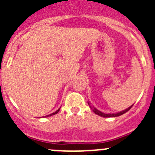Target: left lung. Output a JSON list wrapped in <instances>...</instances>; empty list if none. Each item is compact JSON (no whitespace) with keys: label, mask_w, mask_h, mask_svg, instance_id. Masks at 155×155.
<instances>
[{"label":"left lung","mask_w":155,"mask_h":155,"mask_svg":"<svg viewBox=\"0 0 155 155\" xmlns=\"http://www.w3.org/2000/svg\"><path fill=\"white\" fill-rule=\"evenodd\" d=\"M87 103H88V105H90V102H87ZM132 106L133 105H131L130 107H129L128 109H125V110H124V111H121V112H120V113H102L101 111L96 109L94 107H91V105H90L91 109H92V111L94 112V113H95V114L98 115V116H102V117H105V118H108V117H116V116H121V115H123V114H124V113H127V111L130 110Z\"/></svg>","instance_id":"1"}]
</instances>
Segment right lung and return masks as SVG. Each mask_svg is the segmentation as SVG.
I'll use <instances>...</instances> for the list:
<instances>
[{"label": "right lung", "mask_w": 155, "mask_h": 155, "mask_svg": "<svg viewBox=\"0 0 155 155\" xmlns=\"http://www.w3.org/2000/svg\"><path fill=\"white\" fill-rule=\"evenodd\" d=\"M60 109H57V111H56L55 113H51V114H50V115H48V116H53V115H55V114H57V113H58L59 111H60Z\"/></svg>", "instance_id": "right-lung-1"}]
</instances>
